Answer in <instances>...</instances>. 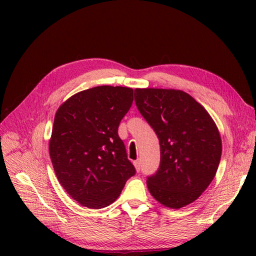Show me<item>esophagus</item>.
Segmentation results:
<instances>
[{
  "label": "esophagus",
  "instance_id": "obj_1",
  "mask_svg": "<svg viewBox=\"0 0 256 256\" xmlns=\"http://www.w3.org/2000/svg\"><path fill=\"white\" fill-rule=\"evenodd\" d=\"M134 166H135V168H136V170L140 172V160H135V162H134Z\"/></svg>",
  "mask_w": 256,
  "mask_h": 256
}]
</instances>
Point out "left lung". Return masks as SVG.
<instances>
[{
	"mask_svg": "<svg viewBox=\"0 0 256 256\" xmlns=\"http://www.w3.org/2000/svg\"><path fill=\"white\" fill-rule=\"evenodd\" d=\"M135 104L160 140L158 170L148 177L150 194L168 208L194 202L218 170L222 144L214 120L192 96L174 89H135Z\"/></svg>",
	"mask_w": 256,
	"mask_h": 256,
	"instance_id": "obj_1",
	"label": "left lung"
}]
</instances>
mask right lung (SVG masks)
Segmentation results:
<instances>
[{"label":"right lung","instance_id":"obj_1","mask_svg":"<svg viewBox=\"0 0 256 256\" xmlns=\"http://www.w3.org/2000/svg\"><path fill=\"white\" fill-rule=\"evenodd\" d=\"M133 103V89L100 86L64 102L54 121L50 154L59 182L91 209L111 204L135 175L118 128Z\"/></svg>","mask_w":256,"mask_h":256}]
</instances>
